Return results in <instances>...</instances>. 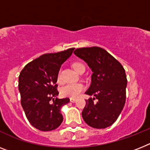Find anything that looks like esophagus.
<instances>
[{
    "label": "esophagus",
    "mask_w": 150,
    "mask_h": 150,
    "mask_svg": "<svg viewBox=\"0 0 150 150\" xmlns=\"http://www.w3.org/2000/svg\"><path fill=\"white\" fill-rule=\"evenodd\" d=\"M76 99L75 98H70V101H71V103H74V102H75V101H76Z\"/></svg>",
    "instance_id": "34e87169"
}]
</instances>
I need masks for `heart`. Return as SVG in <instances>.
Segmentation results:
<instances>
[{
	"label": "heart",
	"instance_id": "1",
	"mask_svg": "<svg viewBox=\"0 0 150 150\" xmlns=\"http://www.w3.org/2000/svg\"><path fill=\"white\" fill-rule=\"evenodd\" d=\"M73 69H75V71L78 73L85 70V67L84 64L80 62H75L72 65ZM57 81H60V71L57 75ZM85 89V86L81 83H71L67 84L63 86L60 90V93L63 97L66 98H76L81 94L83 91Z\"/></svg>",
	"mask_w": 150,
	"mask_h": 150
}]
</instances>
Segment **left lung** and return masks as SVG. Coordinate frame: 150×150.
<instances>
[{"instance_id":"8db88e82","label":"left lung","mask_w":150,"mask_h":150,"mask_svg":"<svg viewBox=\"0 0 150 150\" xmlns=\"http://www.w3.org/2000/svg\"><path fill=\"white\" fill-rule=\"evenodd\" d=\"M74 53L93 71L91 84L85 94L94 98L85 100L83 119L93 128L108 127L117 120L125 104L127 84L125 70L115 58L100 47L79 48ZM95 98L97 103L93 102Z\"/></svg>"}]
</instances>
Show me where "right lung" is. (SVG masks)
I'll return each mask as SVG.
<instances>
[{"label":"right lung","mask_w":150,"mask_h":150,"mask_svg":"<svg viewBox=\"0 0 150 150\" xmlns=\"http://www.w3.org/2000/svg\"><path fill=\"white\" fill-rule=\"evenodd\" d=\"M74 49L42 55L26 65L19 75L21 105L30 124L40 130L56 129L63 120L61 108L69 98H56L57 75Z\"/></svg>","instance_id":"right-lung-1"}]
</instances>
